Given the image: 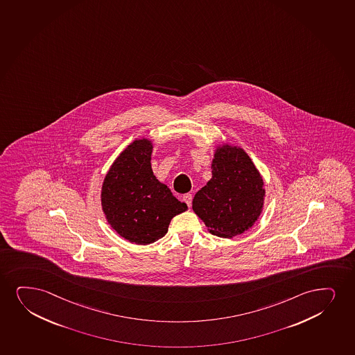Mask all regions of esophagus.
Here are the masks:
<instances>
[{
	"label": "esophagus",
	"mask_w": 355,
	"mask_h": 355,
	"mask_svg": "<svg viewBox=\"0 0 355 355\" xmlns=\"http://www.w3.org/2000/svg\"><path fill=\"white\" fill-rule=\"evenodd\" d=\"M183 201L188 205V207L191 206V202H193V195L191 193H185L183 196Z\"/></svg>",
	"instance_id": "esophagus-1"
}]
</instances>
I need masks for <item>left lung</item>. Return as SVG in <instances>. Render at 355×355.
Returning <instances> with one entry per match:
<instances>
[{
  "label": "left lung",
  "mask_w": 355,
  "mask_h": 355,
  "mask_svg": "<svg viewBox=\"0 0 355 355\" xmlns=\"http://www.w3.org/2000/svg\"><path fill=\"white\" fill-rule=\"evenodd\" d=\"M262 177L241 148L223 146L211 164V180L193 197V209L209 232L223 238L245 232L264 201Z\"/></svg>",
  "instance_id": "8db88e82"
}]
</instances>
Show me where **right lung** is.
I'll return each instance as SVG.
<instances>
[{
  "instance_id": "right-lung-1",
  "label": "right lung",
  "mask_w": 355,
  "mask_h": 355,
  "mask_svg": "<svg viewBox=\"0 0 355 355\" xmlns=\"http://www.w3.org/2000/svg\"><path fill=\"white\" fill-rule=\"evenodd\" d=\"M152 144L136 140L123 150L103 184L101 205L111 227L127 241L147 245L165 236L188 206L152 171Z\"/></svg>"
}]
</instances>
